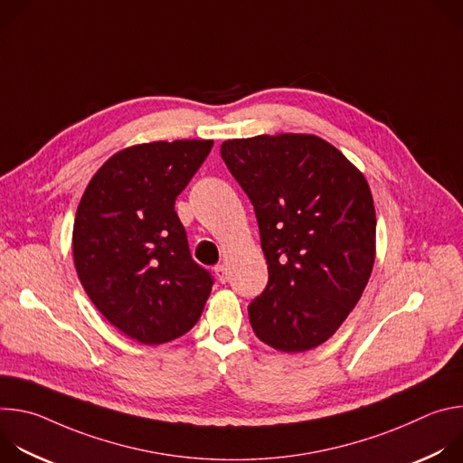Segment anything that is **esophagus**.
<instances>
[{"label":"esophagus","mask_w":463,"mask_h":463,"mask_svg":"<svg viewBox=\"0 0 463 463\" xmlns=\"http://www.w3.org/2000/svg\"><path fill=\"white\" fill-rule=\"evenodd\" d=\"M214 275H216V279H218L222 284H225V282L229 280V275H227V268H225V266H216V268H214Z\"/></svg>","instance_id":"esophagus-1"}]
</instances>
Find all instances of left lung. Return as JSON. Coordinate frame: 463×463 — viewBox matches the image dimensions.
I'll list each match as a JSON object with an SVG mask.
<instances>
[{"label":"left lung","instance_id":"1","mask_svg":"<svg viewBox=\"0 0 463 463\" xmlns=\"http://www.w3.org/2000/svg\"><path fill=\"white\" fill-rule=\"evenodd\" d=\"M222 157L254 207L266 289L249 304L256 337L306 352L359 302L375 260V209L364 175L317 136L231 139Z\"/></svg>","mask_w":463,"mask_h":463}]
</instances>
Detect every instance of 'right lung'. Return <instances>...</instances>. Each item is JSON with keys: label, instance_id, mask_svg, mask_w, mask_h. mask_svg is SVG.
Masks as SVG:
<instances>
[{"label": "right lung", "instance_id": "right-lung-1", "mask_svg": "<svg viewBox=\"0 0 463 463\" xmlns=\"http://www.w3.org/2000/svg\"><path fill=\"white\" fill-rule=\"evenodd\" d=\"M213 141H156L109 157L90 181L73 227L79 279L129 339L156 346L200 320L214 279L190 256L175 197Z\"/></svg>", "mask_w": 463, "mask_h": 463}]
</instances>
